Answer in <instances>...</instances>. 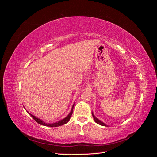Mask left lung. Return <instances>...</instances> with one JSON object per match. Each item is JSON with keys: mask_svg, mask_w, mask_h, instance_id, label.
I'll use <instances>...</instances> for the list:
<instances>
[{"mask_svg": "<svg viewBox=\"0 0 157 157\" xmlns=\"http://www.w3.org/2000/svg\"><path fill=\"white\" fill-rule=\"evenodd\" d=\"M92 116H93V118H94V121L96 122L97 124H100V125H102V126H106V124H104L103 122H102L101 121H100L99 120H98L97 118H96V117H95L94 115V114L93 113H92Z\"/></svg>", "mask_w": 157, "mask_h": 157, "instance_id": "left-lung-1", "label": "left lung"}]
</instances>
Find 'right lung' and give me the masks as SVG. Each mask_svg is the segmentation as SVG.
Instances as JSON below:
<instances>
[{"label":"right lung","instance_id":"1","mask_svg":"<svg viewBox=\"0 0 157 157\" xmlns=\"http://www.w3.org/2000/svg\"><path fill=\"white\" fill-rule=\"evenodd\" d=\"M73 107H74V105L73 106L72 109H71V111L70 112V113L69 114L67 117H66V118H63V120H61V121H59L58 122L53 123V124H47V123L44 122L43 121H41L40 119H39V118H38L36 117L33 116V115H31V113H29V114L33 117V119H34L36 122H38V123H39V124H40L41 125H44V126H50V127H57V126H61V125H63V124H66V123L68 122L69 121L70 118H71V115H72V114H73Z\"/></svg>","mask_w":157,"mask_h":157}]
</instances>
